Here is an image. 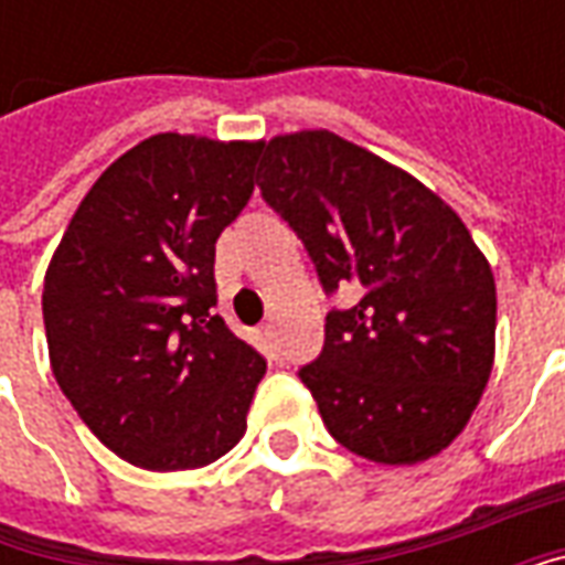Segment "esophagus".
Listing matches in <instances>:
<instances>
[{
	"label": "esophagus",
	"instance_id": "obj_1",
	"mask_svg": "<svg viewBox=\"0 0 565 565\" xmlns=\"http://www.w3.org/2000/svg\"><path fill=\"white\" fill-rule=\"evenodd\" d=\"M275 335H278V332H275V323H266V327H259V342H266L271 348V344H275Z\"/></svg>",
	"mask_w": 565,
	"mask_h": 565
}]
</instances>
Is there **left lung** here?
<instances>
[{
  "label": "left lung",
  "mask_w": 565,
  "mask_h": 565,
  "mask_svg": "<svg viewBox=\"0 0 565 565\" xmlns=\"http://www.w3.org/2000/svg\"><path fill=\"white\" fill-rule=\"evenodd\" d=\"M263 199L302 238L323 290L360 302L327 315L299 369L330 436L381 466H415L460 436L497 354V281L460 214L415 174L302 129L263 145Z\"/></svg>",
  "instance_id": "1"
}]
</instances>
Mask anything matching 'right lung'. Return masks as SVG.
Segmentation results:
<instances>
[{"mask_svg": "<svg viewBox=\"0 0 565 565\" xmlns=\"http://www.w3.org/2000/svg\"><path fill=\"white\" fill-rule=\"evenodd\" d=\"M263 141L157 132L81 199L44 271L51 369L105 448L148 472L238 445L266 360L235 339L214 245L254 193Z\"/></svg>", "mask_w": 565, "mask_h": 565, "instance_id": "add662e5", "label": "right lung"}]
</instances>
